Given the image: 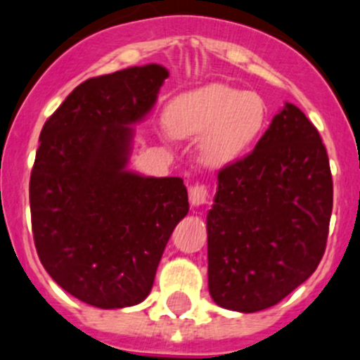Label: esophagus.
<instances>
[{"label":"esophagus","instance_id":"obj_1","mask_svg":"<svg viewBox=\"0 0 360 360\" xmlns=\"http://www.w3.org/2000/svg\"><path fill=\"white\" fill-rule=\"evenodd\" d=\"M188 201H191L192 206H205V205H210L211 198H210V191H207V187L205 185H192L191 188H188Z\"/></svg>","mask_w":360,"mask_h":360}]
</instances>
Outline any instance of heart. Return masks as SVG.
<instances>
[{
    "mask_svg": "<svg viewBox=\"0 0 360 360\" xmlns=\"http://www.w3.org/2000/svg\"><path fill=\"white\" fill-rule=\"evenodd\" d=\"M265 103L257 94L207 84L173 100L166 110V126L179 139L202 136V161L221 168L250 150L265 124Z\"/></svg>",
    "mask_w": 360,
    "mask_h": 360,
    "instance_id": "1",
    "label": "heart"
}]
</instances>
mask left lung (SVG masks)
Wrapping results in <instances>:
<instances>
[{
	"label": "left lung",
	"mask_w": 360,
	"mask_h": 360,
	"mask_svg": "<svg viewBox=\"0 0 360 360\" xmlns=\"http://www.w3.org/2000/svg\"><path fill=\"white\" fill-rule=\"evenodd\" d=\"M333 211L317 128L284 103L253 153L218 173L207 211V288L236 312L274 307L316 272Z\"/></svg>",
	"instance_id": "left-lung-1"
}]
</instances>
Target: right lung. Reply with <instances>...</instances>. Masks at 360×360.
<instances>
[{"label": "right lung", "instance_id": "right-lung-1", "mask_svg": "<svg viewBox=\"0 0 360 360\" xmlns=\"http://www.w3.org/2000/svg\"><path fill=\"white\" fill-rule=\"evenodd\" d=\"M169 72L159 64L91 77L48 117L31 172L32 234L51 279L98 309L143 302L188 213L179 176L129 172L133 128Z\"/></svg>", "mask_w": 360, "mask_h": 360}]
</instances>
